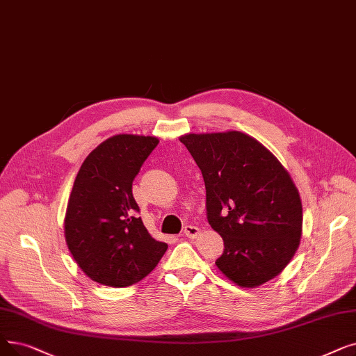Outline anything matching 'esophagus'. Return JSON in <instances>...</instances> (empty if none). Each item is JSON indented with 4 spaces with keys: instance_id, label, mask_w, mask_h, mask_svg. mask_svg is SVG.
I'll return each mask as SVG.
<instances>
[{
    "instance_id": "1",
    "label": "esophagus",
    "mask_w": 356,
    "mask_h": 356,
    "mask_svg": "<svg viewBox=\"0 0 356 356\" xmlns=\"http://www.w3.org/2000/svg\"><path fill=\"white\" fill-rule=\"evenodd\" d=\"M183 233H184V236L189 237V238H195V237L199 236V228L195 227V225H186L183 229Z\"/></svg>"
}]
</instances>
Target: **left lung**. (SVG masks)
<instances>
[{"label":"left lung","mask_w":356,"mask_h":356,"mask_svg":"<svg viewBox=\"0 0 356 356\" xmlns=\"http://www.w3.org/2000/svg\"><path fill=\"white\" fill-rule=\"evenodd\" d=\"M179 140L202 172L208 222L224 240L215 265L243 288L273 280L296 254L302 231L301 197L285 167L238 131Z\"/></svg>","instance_id":"1"}]
</instances>
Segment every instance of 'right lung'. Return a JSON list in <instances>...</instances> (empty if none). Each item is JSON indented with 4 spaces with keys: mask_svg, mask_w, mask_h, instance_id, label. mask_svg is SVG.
Masks as SVG:
<instances>
[{
    "mask_svg": "<svg viewBox=\"0 0 356 356\" xmlns=\"http://www.w3.org/2000/svg\"><path fill=\"white\" fill-rule=\"evenodd\" d=\"M156 136L115 135L92 149L68 199L64 233L76 265L91 281L125 288L159 265L167 244L147 231L132 181L157 147Z\"/></svg>",
    "mask_w": 356,
    "mask_h": 356,
    "instance_id": "add662e5",
    "label": "right lung"
}]
</instances>
